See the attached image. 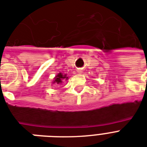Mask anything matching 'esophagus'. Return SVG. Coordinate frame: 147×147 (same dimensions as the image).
I'll list each match as a JSON object with an SVG mask.
<instances>
[{"mask_svg":"<svg viewBox=\"0 0 147 147\" xmlns=\"http://www.w3.org/2000/svg\"><path fill=\"white\" fill-rule=\"evenodd\" d=\"M82 70H78V73H82Z\"/></svg>","mask_w":147,"mask_h":147,"instance_id":"obj_1","label":"esophagus"}]
</instances>
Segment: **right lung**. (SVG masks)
<instances>
[{
    "label": "right lung",
    "mask_w": 147,
    "mask_h": 147,
    "mask_svg": "<svg viewBox=\"0 0 147 147\" xmlns=\"http://www.w3.org/2000/svg\"><path fill=\"white\" fill-rule=\"evenodd\" d=\"M68 77H66V75H62V73H59L56 76V77L55 78V80H54V82L53 83H55V84H60V83L62 82V79L63 78H66Z\"/></svg>",
    "instance_id": "add662e5"
}]
</instances>
